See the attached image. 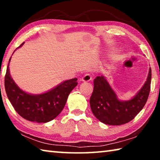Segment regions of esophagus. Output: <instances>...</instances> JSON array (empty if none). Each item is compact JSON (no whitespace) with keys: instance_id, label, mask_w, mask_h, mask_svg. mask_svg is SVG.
<instances>
[{"instance_id":"esophagus-1","label":"esophagus","mask_w":160,"mask_h":160,"mask_svg":"<svg viewBox=\"0 0 160 160\" xmlns=\"http://www.w3.org/2000/svg\"><path fill=\"white\" fill-rule=\"evenodd\" d=\"M92 79V76L90 74H85L82 78V81L83 82H89Z\"/></svg>"}]
</instances>
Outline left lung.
I'll list each match as a JSON object with an SVG mask.
<instances>
[{"label": "left lung", "mask_w": 160, "mask_h": 160, "mask_svg": "<svg viewBox=\"0 0 160 160\" xmlns=\"http://www.w3.org/2000/svg\"><path fill=\"white\" fill-rule=\"evenodd\" d=\"M151 68L147 81L141 90L132 99L121 102L104 77L94 80V90L90 99L92 112L101 122L108 125L118 126L132 121L147 102L150 91Z\"/></svg>", "instance_id": "obj_1"}]
</instances>
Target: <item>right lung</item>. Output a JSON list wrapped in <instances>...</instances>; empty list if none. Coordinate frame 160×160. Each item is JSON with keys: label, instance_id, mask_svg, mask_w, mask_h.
I'll list each match as a JSON object with an SVG mask.
<instances>
[{"label": "right lung", "instance_id": "right-lung-1", "mask_svg": "<svg viewBox=\"0 0 160 160\" xmlns=\"http://www.w3.org/2000/svg\"><path fill=\"white\" fill-rule=\"evenodd\" d=\"M77 80V78L66 80L49 92L32 95L20 90L14 82L10 76L8 63L5 75V89L19 115L30 121L47 123L55 118L63 110L70 92L78 85Z\"/></svg>", "mask_w": 160, "mask_h": 160}]
</instances>
